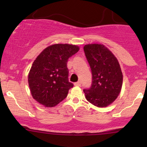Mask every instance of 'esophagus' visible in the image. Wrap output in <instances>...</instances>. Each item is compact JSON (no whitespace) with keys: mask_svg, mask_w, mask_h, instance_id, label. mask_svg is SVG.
<instances>
[{"mask_svg":"<svg viewBox=\"0 0 147 147\" xmlns=\"http://www.w3.org/2000/svg\"><path fill=\"white\" fill-rule=\"evenodd\" d=\"M74 85H75V86H81V82H75V83L74 84Z\"/></svg>","mask_w":147,"mask_h":147,"instance_id":"esophagus-1","label":"esophagus"}]
</instances>
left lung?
<instances>
[{
	"mask_svg": "<svg viewBox=\"0 0 147 147\" xmlns=\"http://www.w3.org/2000/svg\"><path fill=\"white\" fill-rule=\"evenodd\" d=\"M92 75L90 88L84 90L86 98L99 108L111 105L122 90L123 75L115 56L104 45L91 43L84 46Z\"/></svg>",
	"mask_w": 147,
	"mask_h": 147,
	"instance_id": "obj_1",
	"label": "left lung"
}]
</instances>
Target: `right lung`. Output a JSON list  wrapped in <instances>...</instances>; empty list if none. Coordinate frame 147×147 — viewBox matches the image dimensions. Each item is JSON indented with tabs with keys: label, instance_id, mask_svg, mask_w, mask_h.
Instances as JSON below:
<instances>
[{
	"label": "right lung",
	"instance_id": "1",
	"mask_svg": "<svg viewBox=\"0 0 147 147\" xmlns=\"http://www.w3.org/2000/svg\"><path fill=\"white\" fill-rule=\"evenodd\" d=\"M79 50L72 44L57 43L47 47L34 61L28 74L32 97L45 107H54L63 101L73 87L68 82V59Z\"/></svg>",
	"mask_w": 147,
	"mask_h": 147
}]
</instances>
